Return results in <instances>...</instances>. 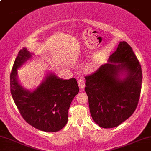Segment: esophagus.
<instances>
[{
	"label": "esophagus",
	"mask_w": 151,
	"mask_h": 151,
	"mask_svg": "<svg viewBox=\"0 0 151 151\" xmlns=\"http://www.w3.org/2000/svg\"><path fill=\"white\" fill-rule=\"evenodd\" d=\"M78 85H79V87L80 89H82V88H84L85 81H83V79H78Z\"/></svg>",
	"instance_id": "34e87169"
}]
</instances>
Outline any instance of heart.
Listing matches in <instances>:
<instances>
[{
  "label": "heart",
  "mask_w": 151,
  "mask_h": 151,
  "mask_svg": "<svg viewBox=\"0 0 151 151\" xmlns=\"http://www.w3.org/2000/svg\"><path fill=\"white\" fill-rule=\"evenodd\" d=\"M93 68V65L90 64V65H88V69H91V68Z\"/></svg>",
  "instance_id": "obj_1"
}]
</instances>
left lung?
<instances>
[{"label":"left lung","mask_w":151,"mask_h":151,"mask_svg":"<svg viewBox=\"0 0 151 151\" xmlns=\"http://www.w3.org/2000/svg\"><path fill=\"white\" fill-rule=\"evenodd\" d=\"M93 73L85 76V91L93 121L102 128H113L127 119L137 108L142 71L132 47L120 41L117 50ZM125 74L121 79L120 76Z\"/></svg>","instance_id":"8db88e82"}]
</instances>
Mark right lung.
<instances>
[{"mask_svg": "<svg viewBox=\"0 0 151 151\" xmlns=\"http://www.w3.org/2000/svg\"><path fill=\"white\" fill-rule=\"evenodd\" d=\"M32 57L27 48L22 49L10 73V92L23 119L31 126L47 132L62 129L68 119V110L79 93L77 79H62L49 74L33 91L26 90L17 80V69Z\"/></svg>", "mask_w": 151, "mask_h": 151, "instance_id": "obj_1", "label": "right lung"}]
</instances>
